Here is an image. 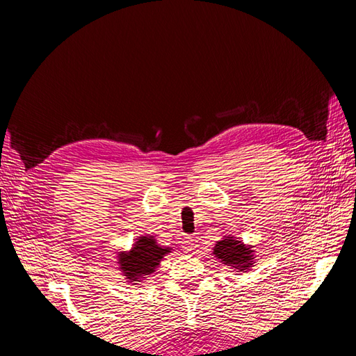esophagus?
Listing matches in <instances>:
<instances>
[{"mask_svg":"<svg viewBox=\"0 0 356 356\" xmlns=\"http://www.w3.org/2000/svg\"><path fill=\"white\" fill-rule=\"evenodd\" d=\"M182 243H184V246H182V248H184V251L187 252V254H190V252H193V251H195V241H193L191 238H190V236H187V238L184 239V242H182Z\"/></svg>","mask_w":356,"mask_h":356,"instance_id":"esophagus-1","label":"esophagus"}]
</instances>
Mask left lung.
I'll use <instances>...</instances> for the list:
<instances>
[{
  "instance_id": "8db88e82",
  "label": "left lung",
  "mask_w": 356,
  "mask_h": 356,
  "mask_svg": "<svg viewBox=\"0 0 356 356\" xmlns=\"http://www.w3.org/2000/svg\"><path fill=\"white\" fill-rule=\"evenodd\" d=\"M252 245H246L233 234L222 236L213 245L212 254L224 264L232 267L236 272H248L255 264V251Z\"/></svg>"
}]
</instances>
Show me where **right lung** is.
I'll use <instances>...</instances> for the list:
<instances>
[{
  "label": "right lung",
  "instance_id": "obj_1",
  "mask_svg": "<svg viewBox=\"0 0 356 356\" xmlns=\"http://www.w3.org/2000/svg\"><path fill=\"white\" fill-rule=\"evenodd\" d=\"M169 252H172V248L159 245L154 236L141 234L138 236L131 250H118L117 268L124 276L126 282L138 285L139 282L147 281V277L157 270L160 261Z\"/></svg>",
  "mask_w": 356,
  "mask_h": 356
}]
</instances>
